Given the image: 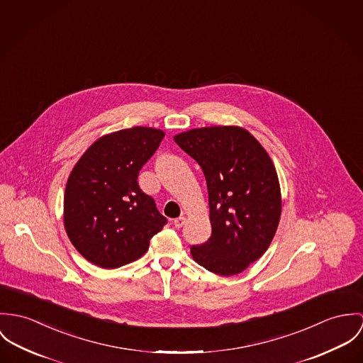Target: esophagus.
<instances>
[{
	"label": "esophagus",
	"mask_w": 363,
	"mask_h": 363,
	"mask_svg": "<svg viewBox=\"0 0 363 363\" xmlns=\"http://www.w3.org/2000/svg\"><path fill=\"white\" fill-rule=\"evenodd\" d=\"M172 224H174L175 228H181V227L185 224V217H178V218H175V220L172 221Z\"/></svg>",
	"instance_id": "obj_1"
}]
</instances>
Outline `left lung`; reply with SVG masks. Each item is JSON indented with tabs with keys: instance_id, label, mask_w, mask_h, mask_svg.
I'll list each match as a JSON object with an SVG mask.
<instances>
[{
	"instance_id": "1",
	"label": "left lung",
	"mask_w": 363,
	"mask_h": 363,
	"mask_svg": "<svg viewBox=\"0 0 363 363\" xmlns=\"http://www.w3.org/2000/svg\"><path fill=\"white\" fill-rule=\"evenodd\" d=\"M203 169L211 237L192 245L198 264L220 276L246 270L267 250L281 216L276 167L257 139L241 126H206L174 136Z\"/></svg>"
}]
</instances>
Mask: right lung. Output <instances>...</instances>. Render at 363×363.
<instances>
[{
	"label": "right lung",
	"mask_w": 363,
	"mask_h": 363,
	"mask_svg": "<svg viewBox=\"0 0 363 363\" xmlns=\"http://www.w3.org/2000/svg\"><path fill=\"white\" fill-rule=\"evenodd\" d=\"M164 132L133 126L97 139L75 164L64 195V225L82 256L117 269L146 253L167 218L138 185Z\"/></svg>",
	"instance_id": "1"
}]
</instances>
